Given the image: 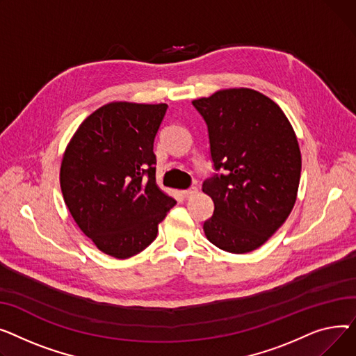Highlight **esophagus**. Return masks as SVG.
I'll return each instance as SVG.
<instances>
[{"instance_id": "esophagus-1", "label": "esophagus", "mask_w": 356, "mask_h": 356, "mask_svg": "<svg viewBox=\"0 0 356 356\" xmlns=\"http://www.w3.org/2000/svg\"><path fill=\"white\" fill-rule=\"evenodd\" d=\"M181 194L185 198H193L194 195L198 194V188L197 186H190V188H188V190H184Z\"/></svg>"}]
</instances>
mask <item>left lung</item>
Here are the masks:
<instances>
[{
  "mask_svg": "<svg viewBox=\"0 0 356 356\" xmlns=\"http://www.w3.org/2000/svg\"><path fill=\"white\" fill-rule=\"evenodd\" d=\"M210 138L216 171L202 182L214 201L204 233L214 245L243 254L263 245L296 202L302 156L277 104L252 89H225L193 102Z\"/></svg>",
  "mask_w": 356,
  "mask_h": 356,
  "instance_id": "left-lung-1",
  "label": "left lung"
}]
</instances>
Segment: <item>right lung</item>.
Returning <instances> with one entry per match:
<instances>
[{"mask_svg":"<svg viewBox=\"0 0 356 356\" xmlns=\"http://www.w3.org/2000/svg\"><path fill=\"white\" fill-rule=\"evenodd\" d=\"M168 104L113 102L73 135L60 168L63 198L100 252L128 259L148 247L177 201L155 179L154 140Z\"/></svg>","mask_w":356,"mask_h":356,"instance_id":"right-lung-1","label":"right lung"}]
</instances>
